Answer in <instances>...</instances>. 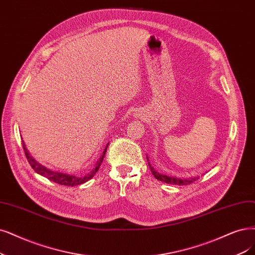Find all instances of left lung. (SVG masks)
<instances>
[{
    "instance_id": "obj_1",
    "label": "left lung",
    "mask_w": 255,
    "mask_h": 255,
    "mask_svg": "<svg viewBox=\"0 0 255 255\" xmlns=\"http://www.w3.org/2000/svg\"><path fill=\"white\" fill-rule=\"evenodd\" d=\"M147 161H149L148 157H147ZM148 166L150 168V170H151L152 174L154 175V177L156 178V180L161 181V182H164V183H167V184H170V185H189L193 182H195L196 180H199V176H195V177H190V178H180V177H172V176H168L166 174H162V173H158L154 170V168L151 166V164H150L148 162Z\"/></svg>"
}]
</instances>
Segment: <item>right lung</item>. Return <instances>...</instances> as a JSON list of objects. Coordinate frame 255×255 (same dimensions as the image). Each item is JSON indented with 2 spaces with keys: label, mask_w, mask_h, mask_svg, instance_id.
Returning a JSON list of instances; mask_svg holds the SVG:
<instances>
[{
  "label": "right lung",
  "mask_w": 255,
  "mask_h": 255,
  "mask_svg": "<svg viewBox=\"0 0 255 255\" xmlns=\"http://www.w3.org/2000/svg\"><path fill=\"white\" fill-rule=\"evenodd\" d=\"M22 144H23V148H24V152H25V155L27 157V161L28 163L30 164L31 168L33 169V170L36 172L41 174L42 176L48 178L49 181L51 182H54L56 184L59 185H64V186H78V185H81V184H84L86 183L87 181H89L90 178H92L94 176V174H96L98 172V170L100 169V166L103 162L104 159V156H105V153L107 151V147L108 145L106 146V148L104 149L103 151V154L102 156L99 158V161L97 162V165L96 167H94V169H92V171L88 174H86L85 176H74V175H70V174H67V173H63V172H56V171H52L50 170V169H47L46 167L42 166L41 164L37 163L34 158H32V156L29 154V151H28L26 146H25V143L24 140H22Z\"/></svg>",
  "instance_id": "add662e5"
}]
</instances>
